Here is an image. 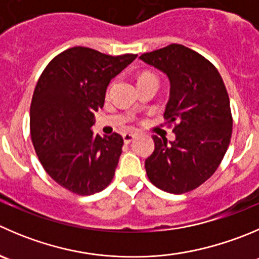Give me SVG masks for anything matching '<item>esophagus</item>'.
Here are the masks:
<instances>
[{
    "instance_id": "1",
    "label": "esophagus",
    "mask_w": 259,
    "mask_h": 259,
    "mask_svg": "<svg viewBox=\"0 0 259 259\" xmlns=\"http://www.w3.org/2000/svg\"><path fill=\"white\" fill-rule=\"evenodd\" d=\"M135 137H137V134H135V133H125V134H122V139H124V142L126 143V144H129V143L132 142Z\"/></svg>"
}]
</instances>
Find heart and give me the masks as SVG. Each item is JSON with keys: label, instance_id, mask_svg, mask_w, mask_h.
I'll list each match as a JSON object with an SVG mask.
<instances>
[{"label": "heart", "instance_id": "b5f03b06", "mask_svg": "<svg viewBox=\"0 0 259 259\" xmlns=\"http://www.w3.org/2000/svg\"><path fill=\"white\" fill-rule=\"evenodd\" d=\"M145 76H152V74H144V76H142V77H145Z\"/></svg>", "mask_w": 259, "mask_h": 259}]
</instances>
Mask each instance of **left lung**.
<instances>
[{
    "mask_svg": "<svg viewBox=\"0 0 259 259\" xmlns=\"http://www.w3.org/2000/svg\"><path fill=\"white\" fill-rule=\"evenodd\" d=\"M143 62L169 79L165 124L176 139L153 135L154 152L145 159L148 178L169 193H185L209 180L222 163L232 138L230 101L222 76L211 63L180 44L145 53Z\"/></svg>",
    "mask_w": 259,
    "mask_h": 259,
    "instance_id": "8db88e82",
    "label": "left lung"
}]
</instances>
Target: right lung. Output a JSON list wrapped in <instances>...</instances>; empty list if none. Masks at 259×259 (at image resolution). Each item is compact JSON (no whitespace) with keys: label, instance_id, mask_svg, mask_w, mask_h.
I'll return each instance as SVG.
<instances>
[{"label":"right lung","instance_id":"obj_1","mask_svg":"<svg viewBox=\"0 0 259 259\" xmlns=\"http://www.w3.org/2000/svg\"><path fill=\"white\" fill-rule=\"evenodd\" d=\"M135 58L74 47L58 54L37 81L30 106L32 144L48 175L71 192L94 195L114 178L122 137L94 135L91 127L110 81Z\"/></svg>","mask_w":259,"mask_h":259}]
</instances>
